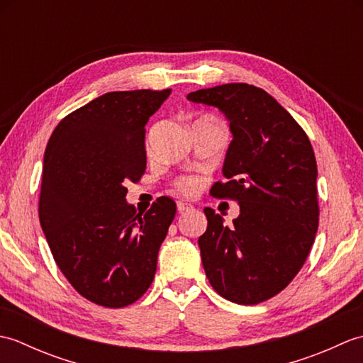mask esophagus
<instances>
[{
  "label": "esophagus",
  "mask_w": 363,
  "mask_h": 363,
  "mask_svg": "<svg viewBox=\"0 0 363 363\" xmlns=\"http://www.w3.org/2000/svg\"><path fill=\"white\" fill-rule=\"evenodd\" d=\"M194 209V206L191 204H187V203H182V201H179L177 203V212L179 213H184V212H189V211H191Z\"/></svg>",
  "instance_id": "obj_1"
}]
</instances>
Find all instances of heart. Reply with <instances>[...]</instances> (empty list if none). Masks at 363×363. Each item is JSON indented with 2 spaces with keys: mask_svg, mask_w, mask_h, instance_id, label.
<instances>
[{
  "mask_svg": "<svg viewBox=\"0 0 363 363\" xmlns=\"http://www.w3.org/2000/svg\"><path fill=\"white\" fill-rule=\"evenodd\" d=\"M177 187H179V190L184 191V194H194L198 187V181L195 179V177H186V179L179 181Z\"/></svg>",
  "mask_w": 363,
  "mask_h": 363,
  "instance_id": "obj_1",
  "label": "heart"
}]
</instances>
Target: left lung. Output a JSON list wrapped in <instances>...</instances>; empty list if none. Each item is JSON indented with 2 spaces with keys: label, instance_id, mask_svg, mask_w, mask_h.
I'll use <instances>...</instances> for the list:
<instances>
[{
  "label": "left lung",
  "instance_id": "8db88e82",
  "mask_svg": "<svg viewBox=\"0 0 363 363\" xmlns=\"http://www.w3.org/2000/svg\"><path fill=\"white\" fill-rule=\"evenodd\" d=\"M220 109L233 142L211 195L234 199V226L206 207V233L198 238L207 279L233 303L251 306L277 295L309 256L318 229L317 160L309 137L265 90L243 82L187 95Z\"/></svg>",
  "mask_w": 363,
  "mask_h": 363
}]
</instances>
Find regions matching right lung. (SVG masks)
I'll list each match as a JSON object with an SVG mask.
<instances>
[{"instance_id":"right-lung-1","label":"right lung","mask_w":363,"mask_h":363,"mask_svg":"<svg viewBox=\"0 0 363 363\" xmlns=\"http://www.w3.org/2000/svg\"><path fill=\"white\" fill-rule=\"evenodd\" d=\"M169 94L109 91L67 115L46 145L38 218L60 272L98 306L135 303L156 274L176 203L160 196L137 213L125 184L145 173V125Z\"/></svg>"}]
</instances>
